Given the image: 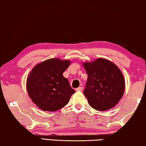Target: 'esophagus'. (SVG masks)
Wrapping results in <instances>:
<instances>
[{
	"label": "esophagus",
	"mask_w": 146,
	"mask_h": 146,
	"mask_svg": "<svg viewBox=\"0 0 146 146\" xmlns=\"http://www.w3.org/2000/svg\"><path fill=\"white\" fill-rule=\"evenodd\" d=\"M83 88L82 87H78V88H77V89H76V91H83Z\"/></svg>",
	"instance_id": "34e87169"
}]
</instances>
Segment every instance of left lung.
<instances>
[{"mask_svg": "<svg viewBox=\"0 0 146 146\" xmlns=\"http://www.w3.org/2000/svg\"><path fill=\"white\" fill-rule=\"evenodd\" d=\"M88 75L83 93L92 108L104 111L116 105L124 92L122 72L111 61L98 59L83 63Z\"/></svg>", "mask_w": 146, "mask_h": 146, "instance_id": "1", "label": "left lung"}]
</instances>
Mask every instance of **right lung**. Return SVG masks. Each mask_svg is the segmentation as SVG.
<instances>
[{"mask_svg": "<svg viewBox=\"0 0 146 146\" xmlns=\"http://www.w3.org/2000/svg\"><path fill=\"white\" fill-rule=\"evenodd\" d=\"M70 61L50 59L33 68L27 79V91L32 101L44 111H56L68 103L75 91L63 73Z\"/></svg>", "mask_w": 146, "mask_h": 146, "instance_id": "1", "label": "right lung"}]
</instances>
